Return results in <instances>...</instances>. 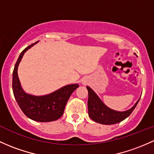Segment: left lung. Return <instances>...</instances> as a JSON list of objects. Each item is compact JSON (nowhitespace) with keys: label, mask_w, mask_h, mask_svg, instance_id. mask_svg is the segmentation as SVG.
<instances>
[{"label":"left lung","mask_w":154,"mask_h":154,"mask_svg":"<svg viewBox=\"0 0 154 154\" xmlns=\"http://www.w3.org/2000/svg\"><path fill=\"white\" fill-rule=\"evenodd\" d=\"M87 89L88 91V107L89 116L94 121L102 124L111 125L118 124L124 121L125 118L131 115L140 100L139 99L136 104L129 110L124 111V112H117L107 107L99 99V98L91 88L87 86Z\"/></svg>","instance_id":"8db88e82"}]
</instances>
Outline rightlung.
I'll return each mask as SVG.
<instances>
[{
    "mask_svg": "<svg viewBox=\"0 0 154 154\" xmlns=\"http://www.w3.org/2000/svg\"><path fill=\"white\" fill-rule=\"evenodd\" d=\"M35 44H32L23 50L15 63L12 74L13 94L20 109L27 117L39 122L56 121L63 114L69 97L79 87V85H66L55 92L43 96H35L25 94L20 86L17 68L25 52Z\"/></svg>",
    "mask_w": 154,
    "mask_h": 154,
    "instance_id": "obj_1",
    "label": "right lung"
}]
</instances>
